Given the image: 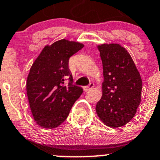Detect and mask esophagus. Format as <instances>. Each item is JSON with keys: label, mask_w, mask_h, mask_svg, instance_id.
Returning <instances> with one entry per match:
<instances>
[{"label": "esophagus", "mask_w": 160, "mask_h": 160, "mask_svg": "<svg viewBox=\"0 0 160 160\" xmlns=\"http://www.w3.org/2000/svg\"><path fill=\"white\" fill-rule=\"evenodd\" d=\"M93 86H94L93 83H90V84L88 86H84V87H83V90L84 91H89V90L92 89V88H93Z\"/></svg>", "instance_id": "esophagus-1"}]
</instances>
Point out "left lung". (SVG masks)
I'll use <instances>...</instances> for the list:
<instances>
[{"label":"left lung","mask_w":160,"mask_h":160,"mask_svg":"<svg viewBox=\"0 0 160 160\" xmlns=\"http://www.w3.org/2000/svg\"><path fill=\"white\" fill-rule=\"evenodd\" d=\"M102 62V95L96 112L104 124L118 128L134 117L141 102L142 81L129 52L117 43L97 46Z\"/></svg>","instance_id":"8db88e82"}]
</instances>
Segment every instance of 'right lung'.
I'll return each mask as SVG.
<instances>
[{"mask_svg": "<svg viewBox=\"0 0 160 160\" xmlns=\"http://www.w3.org/2000/svg\"><path fill=\"white\" fill-rule=\"evenodd\" d=\"M83 47L82 43L61 39L45 46L32 64L26 90L32 115L39 127L54 129L61 125L82 95L83 89L72 84L69 59Z\"/></svg>", "mask_w": 160, "mask_h": 160, "instance_id": "add662e5", "label": "right lung"}]
</instances>
